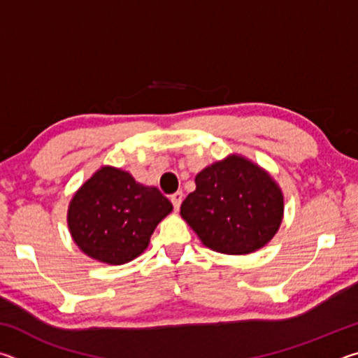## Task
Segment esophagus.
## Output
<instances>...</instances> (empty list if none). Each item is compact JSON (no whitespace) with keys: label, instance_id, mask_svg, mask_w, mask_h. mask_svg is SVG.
<instances>
[{"label":"esophagus","instance_id":"34e87169","mask_svg":"<svg viewBox=\"0 0 358 358\" xmlns=\"http://www.w3.org/2000/svg\"><path fill=\"white\" fill-rule=\"evenodd\" d=\"M181 201H183V192H181V191L175 192V194H172V196H171V202H172V205H173V210H175V211L180 210Z\"/></svg>","mask_w":358,"mask_h":358}]
</instances>
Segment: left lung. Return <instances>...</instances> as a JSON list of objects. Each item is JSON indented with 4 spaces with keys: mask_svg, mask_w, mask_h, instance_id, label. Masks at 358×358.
Instances as JSON below:
<instances>
[{
    "mask_svg": "<svg viewBox=\"0 0 358 358\" xmlns=\"http://www.w3.org/2000/svg\"><path fill=\"white\" fill-rule=\"evenodd\" d=\"M284 197L276 181L238 155L205 167L180 215L210 250L241 256L260 250L281 226Z\"/></svg>",
    "mask_w": 358,
    "mask_h": 358,
    "instance_id": "8db88e82",
    "label": "left lung"
}]
</instances>
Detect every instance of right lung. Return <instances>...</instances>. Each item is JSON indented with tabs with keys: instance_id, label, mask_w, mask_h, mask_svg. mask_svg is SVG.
<instances>
[{
	"instance_id": "right-lung-1",
	"label": "right lung",
	"mask_w": 358,
	"mask_h": 358,
	"mask_svg": "<svg viewBox=\"0 0 358 358\" xmlns=\"http://www.w3.org/2000/svg\"><path fill=\"white\" fill-rule=\"evenodd\" d=\"M172 203L129 172L104 166L85 181L69 203L68 226L77 246L99 262L121 265L147 250Z\"/></svg>"
}]
</instances>
